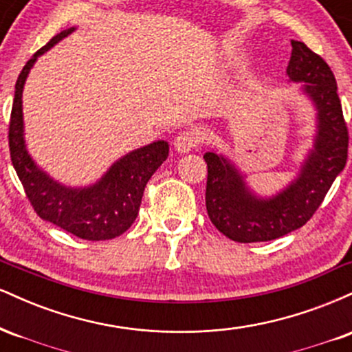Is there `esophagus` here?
I'll return each instance as SVG.
<instances>
[{"instance_id":"1","label":"esophagus","mask_w":352,"mask_h":352,"mask_svg":"<svg viewBox=\"0 0 352 352\" xmlns=\"http://www.w3.org/2000/svg\"><path fill=\"white\" fill-rule=\"evenodd\" d=\"M200 144V134L195 131H184L180 132L179 135L173 140V145H175V151L180 153L193 151L195 147H199Z\"/></svg>"}]
</instances>
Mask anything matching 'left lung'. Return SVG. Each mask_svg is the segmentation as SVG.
<instances>
[{
    "label": "left lung",
    "instance_id": "8db88e82",
    "mask_svg": "<svg viewBox=\"0 0 352 352\" xmlns=\"http://www.w3.org/2000/svg\"><path fill=\"white\" fill-rule=\"evenodd\" d=\"M292 46L286 72L292 80L305 82L302 91L318 109L316 142L298 179L273 199H256L227 159L213 152L204 155L208 168L207 213L218 232L238 243L270 241L302 227L322 204L347 160L349 132L333 71L305 43L292 41Z\"/></svg>",
    "mask_w": 352,
    "mask_h": 352
}]
</instances>
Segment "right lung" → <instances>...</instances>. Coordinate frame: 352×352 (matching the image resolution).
<instances>
[{"mask_svg": "<svg viewBox=\"0 0 352 352\" xmlns=\"http://www.w3.org/2000/svg\"><path fill=\"white\" fill-rule=\"evenodd\" d=\"M60 31L26 63L14 86L11 109L10 140L11 162L21 180L28 200L43 220L89 241L111 240L131 228L139 213L144 188L168 155L164 140L127 153L109 168L98 184L87 188H67L39 170L26 152L23 139V87L34 60L56 43L72 33Z\"/></svg>", "mask_w": 352, "mask_h": 352, "instance_id": "right-lung-1", "label": "right lung"}]
</instances>
